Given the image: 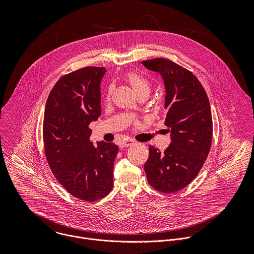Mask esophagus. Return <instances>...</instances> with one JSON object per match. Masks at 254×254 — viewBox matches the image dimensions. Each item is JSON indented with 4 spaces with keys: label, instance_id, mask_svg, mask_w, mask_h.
Masks as SVG:
<instances>
[{
    "label": "esophagus",
    "instance_id": "1",
    "mask_svg": "<svg viewBox=\"0 0 254 254\" xmlns=\"http://www.w3.org/2000/svg\"><path fill=\"white\" fill-rule=\"evenodd\" d=\"M135 142L133 141V140H125V141H123V142H121V144H120V146L121 147H128V146H131V145H133Z\"/></svg>",
    "mask_w": 254,
    "mask_h": 254
}]
</instances>
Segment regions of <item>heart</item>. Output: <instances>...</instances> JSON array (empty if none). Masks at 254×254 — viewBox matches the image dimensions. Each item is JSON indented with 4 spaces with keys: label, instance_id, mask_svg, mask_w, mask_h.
<instances>
[{
    "label": "heart",
    "instance_id": "obj_1",
    "mask_svg": "<svg viewBox=\"0 0 254 254\" xmlns=\"http://www.w3.org/2000/svg\"><path fill=\"white\" fill-rule=\"evenodd\" d=\"M126 79L138 96L141 94H149L150 88H151L150 83L143 75L139 73L131 72L127 75ZM111 91H112V87H110L109 89V94H108L109 97L111 94Z\"/></svg>",
    "mask_w": 254,
    "mask_h": 254
}]
</instances>
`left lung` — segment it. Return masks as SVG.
<instances>
[{
  "label": "left lung",
  "instance_id": "obj_1",
  "mask_svg": "<svg viewBox=\"0 0 254 254\" xmlns=\"http://www.w3.org/2000/svg\"><path fill=\"white\" fill-rule=\"evenodd\" d=\"M142 64L163 79L165 125L171 138L164 152L149 145L146 178L156 190L175 192L197 176L207 158L212 142L209 100L198 79L179 64L161 58Z\"/></svg>",
  "mask_w": 254,
  "mask_h": 254
}]
</instances>
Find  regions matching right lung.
Segmentation results:
<instances>
[{"instance_id": "add662e5", "label": "right lung", "mask_w": 254, "mask_h": 254, "mask_svg": "<svg viewBox=\"0 0 254 254\" xmlns=\"http://www.w3.org/2000/svg\"><path fill=\"white\" fill-rule=\"evenodd\" d=\"M105 67L88 66L63 76L52 89L45 108V153L57 180L73 196L95 201L113 187L118 146L90 141L91 122L101 115V81Z\"/></svg>"}]
</instances>
